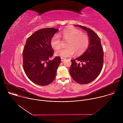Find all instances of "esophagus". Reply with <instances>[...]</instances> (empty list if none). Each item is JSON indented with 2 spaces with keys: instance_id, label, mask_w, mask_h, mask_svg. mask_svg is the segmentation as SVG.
<instances>
[{
  "instance_id": "1",
  "label": "esophagus",
  "mask_w": 123,
  "mask_h": 123,
  "mask_svg": "<svg viewBox=\"0 0 123 123\" xmlns=\"http://www.w3.org/2000/svg\"><path fill=\"white\" fill-rule=\"evenodd\" d=\"M61 61H62V62H63V61L65 60V59L63 58H61Z\"/></svg>"
}]
</instances>
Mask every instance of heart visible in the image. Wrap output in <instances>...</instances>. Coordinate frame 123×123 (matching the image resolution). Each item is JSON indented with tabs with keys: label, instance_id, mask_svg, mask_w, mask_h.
<instances>
[{
	"label": "heart",
	"instance_id": "b5f03b06",
	"mask_svg": "<svg viewBox=\"0 0 123 123\" xmlns=\"http://www.w3.org/2000/svg\"><path fill=\"white\" fill-rule=\"evenodd\" d=\"M61 37L64 40L68 41L67 47L61 48L55 52L56 56L61 58L72 56L75 52L77 55L82 54L88 48L90 44V38L87 35L75 28L65 29L58 34H55L50 40L52 48L57 49L62 44Z\"/></svg>",
	"mask_w": 123,
	"mask_h": 123
}]
</instances>
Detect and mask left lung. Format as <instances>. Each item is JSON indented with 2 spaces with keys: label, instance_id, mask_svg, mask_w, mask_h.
Segmentation results:
<instances>
[{
  "label": "left lung",
  "instance_id": "left-lung-1",
  "mask_svg": "<svg viewBox=\"0 0 123 123\" xmlns=\"http://www.w3.org/2000/svg\"><path fill=\"white\" fill-rule=\"evenodd\" d=\"M86 31L90 38V44L86 50L75 59L72 60L69 73L73 79L80 84H88L100 74L103 65L104 52L100 38L92 30L81 25H75Z\"/></svg>",
  "mask_w": 123,
  "mask_h": 123
}]
</instances>
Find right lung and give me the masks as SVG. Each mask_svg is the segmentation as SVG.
Masks as SVG:
<instances>
[{
	"label": "right lung",
	"mask_w": 123,
	"mask_h": 123,
	"mask_svg": "<svg viewBox=\"0 0 123 123\" xmlns=\"http://www.w3.org/2000/svg\"><path fill=\"white\" fill-rule=\"evenodd\" d=\"M58 29H41L33 33L27 39L23 51V69L29 79L34 84L46 86L55 77L61 59L53 55L50 40Z\"/></svg>",
	"instance_id": "obj_1"
}]
</instances>
